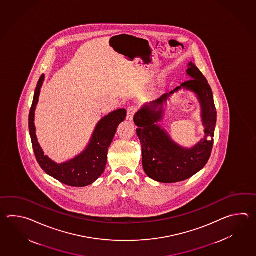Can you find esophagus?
Here are the masks:
<instances>
[{"label":"esophagus","mask_w":256,"mask_h":256,"mask_svg":"<svg viewBox=\"0 0 256 256\" xmlns=\"http://www.w3.org/2000/svg\"><path fill=\"white\" fill-rule=\"evenodd\" d=\"M136 106H129L127 109V120L132 122L134 119V116L136 114Z\"/></svg>","instance_id":"34e87169"}]
</instances>
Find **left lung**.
I'll use <instances>...</instances> for the list:
<instances>
[{
  "instance_id": "1",
  "label": "left lung",
  "mask_w": 256,
  "mask_h": 256,
  "mask_svg": "<svg viewBox=\"0 0 256 256\" xmlns=\"http://www.w3.org/2000/svg\"><path fill=\"white\" fill-rule=\"evenodd\" d=\"M186 75L190 80L142 106L134 117L138 127L137 136L141 142L144 170L150 178L161 183H176L190 178L206 166L212 150L217 112L212 88L191 61L188 64ZM180 89L196 94L202 108L206 138L191 148L180 147L158 124L162 120L166 102Z\"/></svg>"
}]
</instances>
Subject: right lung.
I'll use <instances>...</instances> for the list:
<instances>
[{
    "mask_svg": "<svg viewBox=\"0 0 256 256\" xmlns=\"http://www.w3.org/2000/svg\"><path fill=\"white\" fill-rule=\"evenodd\" d=\"M44 75L39 78L29 114V132L34 156L41 168L61 183L70 186H86L92 184L102 174L107 164L108 149L114 140L117 127L126 117V110L110 112L98 120L90 142L80 154L64 163L58 164L44 154L39 144L34 126V112L38 104L40 90Z\"/></svg>",
    "mask_w": 256,
    "mask_h": 256,
    "instance_id": "add662e5",
    "label": "right lung"
}]
</instances>
